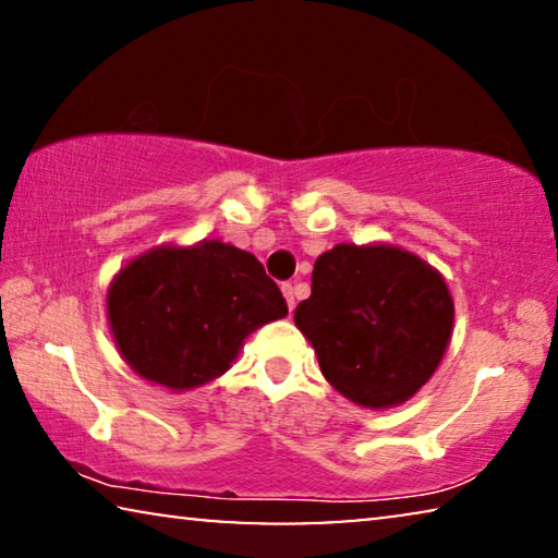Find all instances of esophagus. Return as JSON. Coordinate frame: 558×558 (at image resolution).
<instances>
[{
    "label": "esophagus",
    "mask_w": 558,
    "mask_h": 558,
    "mask_svg": "<svg viewBox=\"0 0 558 558\" xmlns=\"http://www.w3.org/2000/svg\"><path fill=\"white\" fill-rule=\"evenodd\" d=\"M282 295H286L288 307H290V311H293V307H295V288L290 286V282H286V286H282Z\"/></svg>",
    "instance_id": "1"
}]
</instances>
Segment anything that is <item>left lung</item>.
<instances>
[{"label":"left lung","instance_id":"8db88e82","mask_svg":"<svg viewBox=\"0 0 558 558\" xmlns=\"http://www.w3.org/2000/svg\"><path fill=\"white\" fill-rule=\"evenodd\" d=\"M293 318L328 384L384 411L411 401L444 361L453 298L434 265L403 247L340 243L315 260Z\"/></svg>","mask_w":558,"mask_h":558}]
</instances>
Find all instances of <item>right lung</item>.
<instances>
[{"instance_id": "obj_1", "label": "right lung", "mask_w": 558, "mask_h": 558, "mask_svg": "<svg viewBox=\"0 0 558 558\" xmlns=\"http://www.w3.org/2000/svg\"><path fill=\"white\" fill-rule=\"evenodd\" d=\"M286 315V298L260 260L222 240L149 247L107 288L122 361L180 393L222 376L253 330Z\"/></svg>"}]
</instances>
